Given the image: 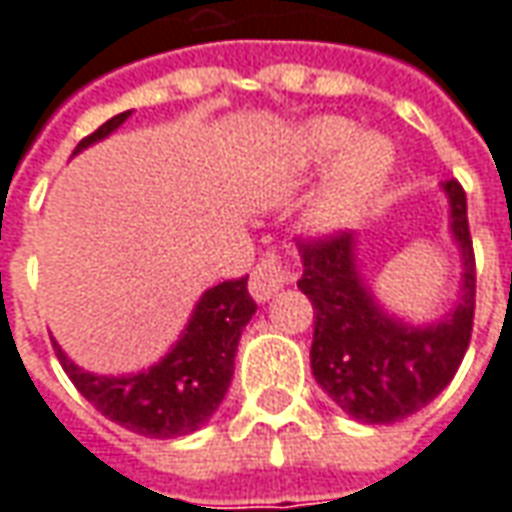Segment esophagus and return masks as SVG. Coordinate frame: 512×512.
<instances>
[{
  "label": "esophagus",
  "mask_w": 512,
  "mask_h": 512,
  "mask_svg": "<svg viewBox=\"0 0 512 512\" xmlns=\"http://www.w3.org/2000/svg\"><path fill=\"white\" fill-rule=\"evenodd\" d=\"M290 281H293V270L287 264H281L276 253H267L262 262L253 267V273H250V296L256 298L259 304H264Z\"/></svg>",
  "instance_id": "34e87169"
}]
</instances>
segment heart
<instances>
[{
  "label": "heart",
  "mask_w": 512,
  "mask_h": 512,
  "mask_svg": "<svg viewBox=\"0 0 512 512\" xmlns=\"http://www.w3.org/2000/svg\"><path fill=\"white\" fill-rule=\"evenodd\" d=\"M287 166L298 174L329 166L301 211V231L321 239L358 222L386 188L394 171V146L375 132L360 135L352 120L318 115L290 132Z\"/></svg>",
  "instance_id": "b5f03b06"
}]
</instances>
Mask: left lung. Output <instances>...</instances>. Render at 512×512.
Wrapping results in <instances>:
<instances>
[{
	"mask_svg": "<svg viewBox=\"0 0 512 512\" xmlns=\"http://www.w3.org/2000/svg\"><path fill=\"white\" fill-rule=\"evenodd\" d=\"M440 188L462 273L454 307L431 321H411L380 301L360 270L358 233L301 245L298 290L315 310L312 375L358 423L389 425L417 414L454 380L471 344L476 264L468 202L456 180Z\"/></svg>",
	"mask_w": 512,
	"mask_h": 512,
	"instance_id": "obj_1",
	"label": "left lung"
}]
</instances>
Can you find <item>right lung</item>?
<instances>
[{"mask_svg": "<svg viewBox=\"0 0 512 512\" xmlns=\"http://www.w3.org/2000/svg\"><path fill=\"white\" fill-rule=\"evenodd\" d=\"M129 115L132 112H120L106 120L98 132L75 146L72 157L115 135ZM253 312L256 301L248 293V279L222 281L216 287H208L166 355L129 375L87 372L58 346V341H53V346L75 389L106 420L140 437L171 440L200 431L225 400L239 338Z\"/></svg>", "mask_w": 512, "mask_h": 512, "instance_id": "right-lung-1", "label": "right lung"}]
</instances>
